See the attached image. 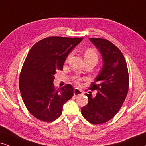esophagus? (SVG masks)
<instances>
[{
	"label": "esophagus",
	"mask_w": 146,
	"mask_h": 146,
	"mask_svg": "<svg viewBox=\"0 0 146 146\" xmlns=\"http://www.w3.org/2000/svg\"><path fill=\"white\" fill-rule=\"evenodd\" d=\"M73 94H74L75 96H77L82 95L83 92L82 91V90L78 89V88H75L74 92H73Z\"/></svg>",
	"instance_id": "34e87169"
}]
</instances>
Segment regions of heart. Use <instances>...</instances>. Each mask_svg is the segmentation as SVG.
I'll use <instances>...</instances> for the list:
<instances>
[{
    "instance_id": "obj_1",
    "label": "heart",
    "mask_w": 146,
    "mask_h": 146,
    "mask_svg": "<svg viewBox=\"0 0 146 146\" xmlns=\"http://www.w3.org/2000/svg\"><path fill=\"white\" fill-rule=\"evenodd\" d=\"M71 54L68 56L67 58H69ZM84 58L86 61H94L96 63L98 60V54L96 50L93 48H90L86 50L84 52ZM81 79L78 77H74V82L77 84H79L80 83Z\"/></svg>"
}]
</instances>
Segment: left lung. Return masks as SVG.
<instances>
[{
	"mask_svg": "<svg viewBox=\"0 0 146 146\" xmlns=\"http://www.w3.org/2000/svg\"><path fill=\"white\" fill-rule=\"evenodd\" d=\"M99 50L103 67L90 90H97L95 97L86 94L88 103L82 107V114L94 125L102 124L112 119L123 106L129 90V72L121 51L109 40L90 38Z\"/></svg>",
	"mask_w": 146,
	"mask_h": 146,
	"instance_id": "8db88e82",
	"label": "left lung"
}]
</instances>
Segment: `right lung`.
I'll return each mask as SVG.
<instances>
[{
    "instance_id": "add662e5",
    "label": "right lung",
    "mask_w": 146,
    "mask_h": 146,
    "mask_svg": "<svg viewBox=\"0 0 146 146\" xmlns=\"http://www.w3.org/2000/svg\"><path fill=\"white\" fill-rule=\"evenodd\" d=\"M83 38L48 37L29 51L19 76V90L28 111L36 119L52 122L61 115L63 104L73 96L66 84L56 90L53 84L57 70H62L66 58Z\"/></svg>"
}]
</instances>
